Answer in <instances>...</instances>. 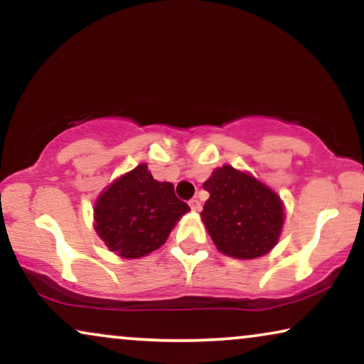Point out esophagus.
Returning a JSON list of instances; mask_svg holds the SVG:
<instances>
[{
  "mask_svg": "<svg viewBox=\"0 0 364 364\" xmlns=\"http://www.w3.org/2000/svg\"><path fill=\"white\" fill-rule=\"evenodd\" d=\"M188 205H191V208L193 212H200L202 210V205H200V202L197 200V198H192L191 202H188Z\"/></svg>",
  "mask_w": 364,
  "mask_h": 364,
  "instance_id": "34e87169",
  "label": "esophagus"
}]
</instances>
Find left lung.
Segmentation results:
<instances>
[{"mask_svg":"<svg viewBox=\"0 0 364 364\" xmlns=\"http://www.w3.org/2000/svg\"><path fill=\"white\" fill-rule=\"evenodd\" d=\"M203 188L210 197L200 215L222 253L248 260L277 245L285 213L275 192L232 166L215 168Z\"/></svg>","mask_w":364,"mask_h":364,"instance_id":"left-lung-1","label":"left lung"}]
</instances>
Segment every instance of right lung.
<instances>
[{
  "mask_svg": "<svg viewBox=\"0 0 364 364\" xmlns=\"http://www.w3.org/2000/svg\"><path fill=\"white\" fill-rule=\"evenodd\" d=\"M188 210L171 182H157L141 164L99 196L94 220L97 235L112 252L139 258L164 245L172 227Z\"/></svg>",
  "mask_w": 364,
  "mask_h": 364,
  "instance_id": "right-lung-1",
  "label": "right lung"
}]
</instances>
